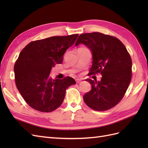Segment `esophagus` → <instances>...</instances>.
<instances>
[{
  "instance_id": "1",
  "label": "esophagus",
  "mask_w": 148,
  "mask_h": 148,
  "mask_svg": "<svg viewBox=\"0 0 148 148\" xmlns=\"http://www.w3.org/2000/svg\"><path fill=\"white\" fill-rule=\"evenodd\" d=\"M76 82H77V83H79L80 82H82V79H79V78H78V79H76Z\"/></svg>"
}]
</instances>
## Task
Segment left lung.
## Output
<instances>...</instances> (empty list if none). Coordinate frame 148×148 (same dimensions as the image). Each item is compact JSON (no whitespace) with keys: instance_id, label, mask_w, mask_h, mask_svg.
I'll list each match as a JSON object with an SVG mask.
<instances>
[{"instance_id":"1","label":"left lung","mask_w":148,"mask_h":148,"mask_svg":"<svg viewBox=\"0 0 148 148\" xmlns=\"http://www.w3.org/2000/svg\"><path fill=\"white\" fill-rule=\"evenodd\" d=\"M79 44H84L92 52V65L89 75H102L99 82L86 79L92 88L83 96L84 102L97 111L112 108L122 100L130 83V56L119 39L101 33L79 35L75 46Z\"/></svg>"}]
</instances>
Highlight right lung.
Instances as JSON below:
<instances>
[{
	"mask_svg": "<svg viewBox=\"0 0 148 148\" xmlns=\"http://www.w3.org/2000/svg\"><path fill=\"white\" fill-rule=\"evenodd\" d=\"M78 34L52 36L31 42L21 51L14 66L16 87L33 109L50 112L60 107L65 91L76 84L70 77L53 79L52 67L62 64L64 53L73 45Z\"/></svg>",
	"mask_w": 148,
	"mask_h": 148,
	"instance_id": "add662e5",
	"label": "right lung"
}]
</instances>
